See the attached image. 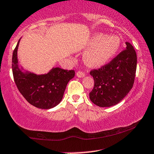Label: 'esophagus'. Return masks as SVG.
Here are the masks:
<instances>
[{"label": "esophagus", "mask_w": 154, "mask_h": 154, "mask_svg": "<svg viewBox=\"0 0 154 154\" xmlns=\"http://www.w3.org/2000/svg\"><path fill=\"white\" fill-rule=\"evenodd\" d=\"M77 76L78 77H85V74L84 73V72L79 71V72H77Z\"/></svg>", "instance_id": "esophagus-1"}]
</instances>
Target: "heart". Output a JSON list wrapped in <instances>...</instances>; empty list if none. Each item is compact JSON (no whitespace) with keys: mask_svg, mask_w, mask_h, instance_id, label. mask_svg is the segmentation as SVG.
I'll return each instance as SVG.
<instances>
[{"mask_svg":"<svg viewBox=\"0 0 154 154\" xmlns=\"http://www.w3.org/2000/svg\"><path fill=\"white\" fill-rule=\"evenodd\" d=\"M92 47L83 55V61L91 67L106 64L117 54L120 47V39L117 36H107L106 34H96L90 41Z\"/></svg>","mask_w":154,"mask_h":154,"instance_id":"heart-1","label":"heart"}]
</instances>
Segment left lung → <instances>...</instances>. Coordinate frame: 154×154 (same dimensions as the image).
Here are the masks:
<instances>
[{
    "label": "left lung",
    "mask_w": 154,
    "mask_h": 154,
    "mask_svg": "<svg viewBox=\"0 0 154 154\" xmlns=\"http://www.w3.org/2000/svg\"><path fill=\"white\" fill-rule=\"evenodd\" d=\"M126 49L121 51L108 64L90 75L94 88L90 99L99 107H111L119 103L132 89L136 76L137 57L134 48L125 42Z\"/></svg>",
    "instance_id": "8db88e82"
}]
</instances>
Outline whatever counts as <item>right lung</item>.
<instances>
[{"mask_svg":"<svg viewBox=\"0 0 154 154\" xmlns=\"http://www.w3.org/2000/svg\"><path fill=\"white\" fill-rule=\"evenodd\" d=\"M20 39L12 57V71L16 86L31 105L40 109H50L62 101L67 83L75 77L74 70L53 67L47 74L36 75L18 66L17 51Z\"/></svg>","mask_w":154,"mask_h":154,"instance_id":"obj_1","label":"right lung"}]
</instances>
